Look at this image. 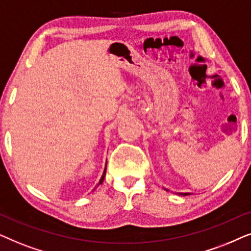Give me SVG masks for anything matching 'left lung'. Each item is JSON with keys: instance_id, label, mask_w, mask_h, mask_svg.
<instances>
[{"instance_id": "left-lung-1", "label": "left lung", "mask_w": 251, "mask_h": 251, "mask_svg": "<svg viewBox=\"0 0 251 251\" xmlns=\"http://www.w3.org/2000/svg\"><path fill=\"white\" fill-rule=\"evenodd\" d=\"M181 195H182V194H181ZM183 195H187V194H183Z\"/></svg>"}]
</instances>
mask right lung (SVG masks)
Returning <instances> with one entry per match:
<instances>
[{"mask_svg":"<svg viewBox=\"0 0 251 251\" xmlns=\"http://www.w3.org/2000/svg\"><path fill=\"white\" fill-rule=\"evenodd\" d=\"M105 171H106V166H105V170H104V172H103V176H102V178H101V180H100L99 185H101V183L103 182V180H104V176H105Z\"/></svg>","mask_w":251,"mask_h":251,"instance_id":"1","label":"right lung"}]
</instances>
